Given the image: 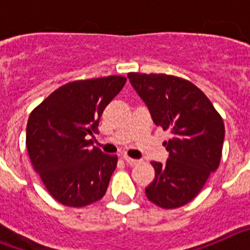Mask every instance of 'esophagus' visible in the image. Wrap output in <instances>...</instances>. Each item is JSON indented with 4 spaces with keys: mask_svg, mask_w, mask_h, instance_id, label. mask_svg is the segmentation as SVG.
Instances as JSON below:
<instances>
[{
    "mask_svg": "<svg viewBox=\"0 0 250 250\" xmlns=\"http://www.w3.org/2000/svg\"><path fill=\"white\" fill-rule=\"evenodd\" d=\"M123 159H124V160H125V161H126V163H127V164H129V165H135V164H138V163H139V160H136V159L130 158V156H127V155H124Z\"/></svg>",
    "mask_w": 250,
    "mask_h": 250,
    "instance_id": "34e87169",
    "label": "esophagus"
}]
</instances>
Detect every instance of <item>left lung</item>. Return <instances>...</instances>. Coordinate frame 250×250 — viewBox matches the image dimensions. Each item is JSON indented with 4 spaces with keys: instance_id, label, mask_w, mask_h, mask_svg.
<instances>
[{
    "instance_id": "1",
    "label": "left lung",
    "mask_w": 250,
    "mask_h": 250,
    "mask_svg": "<svg viewBox=\"0 0 250 250\" xmlns=\"http://www.w3.org/2000/svg\"><path fill=\"white\" fill-rule=\"evenodd\" d=\"M156 126L169 129V158L152 161L155 178L145 188L147 199L164 209L193 200L219 167L224 123L213 104L190 81L165 74H127Z\"/></svg>"
}]
</instances>
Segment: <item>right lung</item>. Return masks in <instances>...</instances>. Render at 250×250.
I'll return each instance as SVG.
<instances>
[{
    "instance_id": "add662e5",
    "label": "right lung",
    "mask_w": 250,
    "mask_h": 250,
    "mask_svg": "<svg viewBox=\"0 0 250 250\" xmlns=\"http://www.w3.org/2000/svg\"><path fill=\"white\" fill-rule=\"evenodd\" d=\"M126 83L124 76L72 81L30 114L26 146L32 167L54 199L81 208L105 195L118 156L91 146L107 104Z\"/></svg>"
}]
</instances>
